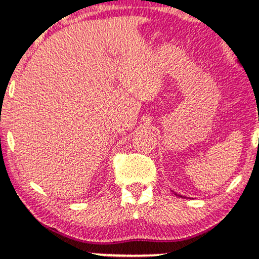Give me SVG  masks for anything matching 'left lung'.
I'll list each match as a JSON object with an SVG mask.
<instances>
[{
	"mask_svg": "<svg viewBox=\"0 0 259 259\" xmlns=\"http://www.w3.org/2000/svg\"><path fill=\"white\" fill-rule=\"evenodd\" d=\"M175 195H177V194H175ZM177 196H179V195H177ZM180 197H181V196H180Z\"/></svg>",
	"mask_w": 259,
	"mask_h": 259,
	"instance_id": "left-lung-1",
	"label": "left lung"
}]
</instances>
